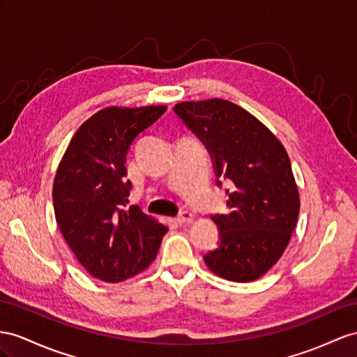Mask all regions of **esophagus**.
<instances>
[{
    "label": "esophagus",
    "mask_w": 357,
    "mask_h": 357,
    "mask_svg": "<svg viewBox=\"0 0 357 357\" xmlns=\"http://www.w3.org/2000/svg\"><path fill=\"white\" fill-rule=\"evenodd\" d=\"M191 220H193V214H191L190 211H182V213L176 217V222H178L179 225L190 223Z\"/></svg>",
    "instance_id": "obj_1"
}]
</instances>
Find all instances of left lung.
Listing matches in <instances>:
<instances>
[{
  "label": "left lung",
  "mask_w": 357,
  "mask_h": 357,
  "mask_svg": "<svg viewBox=\"0 0 357 357\" xmlns=\"http://www.w3.org/2000/svg\"><path fill=\"white\" fill-rule=\"evenodd\" d=\"M173 112L205 144L217 185L227 181L226 214H213L220 241L204 261L217 276L252 282L279 261L300 211L288 153L266 125L225 99L181 102Z\"/></svg>",
  "instance_id": "8db88e82"
}]
</instances>
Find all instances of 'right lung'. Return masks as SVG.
Segmentation results:
<instances>
[{"mask_svg": "<svg viewBox=\"0 0 357 357\" xmlns=\"http://www.w3.org/2000/svg\"><path fill=\"white\" fill-rule=\"evenodd\" d=\"M166 109H100L78 128L60 161L52 187L56 220L81 266L99 280L121 282L148 268L167 232L139 206L125 208L131 190L126 153Z\"/></svg>", "mask_w": 357, "mask_h": 357, "instance_id": "right-lung-1", "label": "right lung"}]
</instances>
